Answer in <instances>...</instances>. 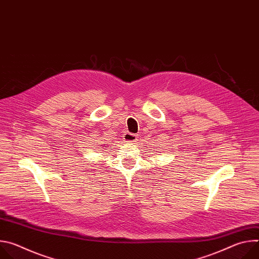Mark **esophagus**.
<instances>
[{
	"label": "esophagus",
	"mask_w": 259,
	"mask_h": 259,
	"mask_svg": "<svg viewBox=\"0 0 259 259\" xmlns=\"http://www.w3.org/2000/svg\"><path fill=\"white\" fill-rule=\"evenodd\" d=\"M123 139L126 141V142H135L137 140V134H133V133H130V132H126L124 135H123Z\"/></svg>",
	"instance_id": "1"
}]
</instances>
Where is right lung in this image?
<instances>
[{
  "label": "right lung",
  "mask_w": 259,
  "mask_h": 259,
  "mask_svg": "<svg viewBox=\"0 0 259 259\" xmlns=\"http://www.w3.org/2000/svg\"><path fill=\"white\" fill-rule=\"evenodd\" d=\"M105 146H106V145H103V146H102V149H104V147H105ZM100 149H101V146H100Z\"/></svg>",
  "instance_id": "1"
}]
</instances>
